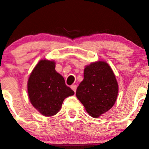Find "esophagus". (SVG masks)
Instances as JSON below:
<instances>
[{"label":"esophagus","instance_id":"34e87169","mask_svg":"<svg viewBox=\"0 0 149 149\" xmlns=\"http://www.w3.org/2000/svg\"><path fill=\"white\" fill-rule=\"evenodd\" d=\"M71 88L73 90V91H74V92H76V88H77V86H76V85H72L71 86Z\"/></svg>","mask_w":149,"mask_h":149}]
</instances>
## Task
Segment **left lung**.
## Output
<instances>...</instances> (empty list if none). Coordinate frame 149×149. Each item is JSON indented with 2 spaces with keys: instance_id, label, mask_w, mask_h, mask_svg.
<instances>
[{
  "instance_id": "obj_1",
  "label": "left lung",
  "mask_w": 149,
  "mask_h": 149,
  "mask_svg": "<svg viewBox=\"0 0 149 149\" xmlns=\"http://www.w3.org/2000/svg\"><path fill=\"white\" fill-rule=\"evenodd\" d=\"M118 84L109 65L104 61L93 63L84 69V80L76 89V97L93 118H99L115 104Z\"/></svg>"
}]
</instances>
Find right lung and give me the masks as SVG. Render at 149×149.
Masks as SVG:
<instances>
[{
  "label": "right lung",
  "instance_id": "obj_1",
  "mask_svg": "<svg viewBox=\"0 0 149 149\" xmlns=\"http://www.w3.org/2000/svg\"><path fill=\"white\" fill-rule=\"evenodd\" d=\"M54 61L42 60L35 66L28 80V94L31 104L47 117L55 115L63 100L74 94L63 77L57 73Z\"/></svg>",
  "mask_w": 149,
  "mask_h": 149
}]
</instances>
